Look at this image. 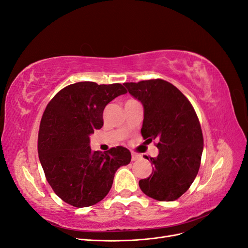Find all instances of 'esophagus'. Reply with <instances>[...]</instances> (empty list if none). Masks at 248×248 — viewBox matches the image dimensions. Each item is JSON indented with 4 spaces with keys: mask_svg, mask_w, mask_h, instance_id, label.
<instances>
[{
    "mask_svg": "<svg viewBox=\"0 0 248 248\" xmlns=\"http://www.w3.org/2000/svg\"><path fill=\"white\" fill-rule=\"evenodd\" d=\"M140 158V155L136 154V153H132V154H131V160H132V161H137V160H139Z\"/></svg>",
    "mask_w": 248,
    "mask_h": 248,
    "instance_id": "1",
    "label": "esophagus"
}]
</instances>
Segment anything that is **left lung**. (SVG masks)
<instances>
[{
    "label": "left lung",
    "mask_w": 248,
    "mask_h": 248,
    "mask_svg": "<svg viewBox=\"0 0 248 248\" xmlns=\"http://www.w3.org/2000/svg\"><path fill=\"white\" fill-rule=\"evenodd\" d=\"M124 86L144 107L141 136L156 140L159 154L147 157L153 164L149 178L140 180L141 191L157 201L170 202L187 191L201 166L204 139L189 100L170 82L149 79Z\"/></svg>",
    "instance_id": "obj_1"
}]
</instances>
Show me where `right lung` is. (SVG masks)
Segmentation results:
<instances>
[{"mask_svg":"<svg viewBox=\"0 0 248 248\" xmlns=\"http://www.w3.org/2000/svg\"><path fill=\"white\" fill-rule=\"evenodd\" d=\"M127 93L121 84L80 81L58 92L43 112L38 154L47 182L67 204L82 208L106 198L117 170L131 160L122 146L92 151L90 134L103 126V110Z\"/></svg>","mask_w":248,"mask_h":248,"instance_id":"1","label":"right lung"}]
</instances>
